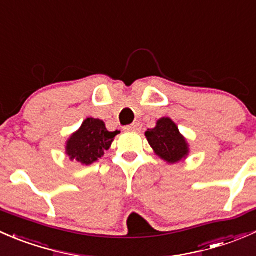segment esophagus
<instances>
[{
    "mask_svg": "<svg viewBox=\"0 0 256 256\" xmlns=\"http://www.w3.org/2000/svg\"><path fill=\"white\" fill-rule=\"evenodd\" d=\"M141 128V125L138 122H134L132 125H128L126 128H124V130L126 131H138Z\"/></svg>",
    "mask_w": 256,
    "mask_h": 256,
    "instance_id": "1",
    "label": "esophagus"
}]
</instances>
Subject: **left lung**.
<instances>
[{
  "instance_id": "obj_1",
  "label": "left lung",
  "mask_w": 256,
  "mask_h": 256,
  "mask_svg": "<svg viewBox=\"0 0 256 256\" xmlns=\"http://www.w3.org/2000/svg\"><path fill=\"white\" fill-rule=\"evenodd\" d=\"M144 135L154 154L167 164H177L188 156L187 141L170 118H160L156 128H148Z\"/></svg>"
}]
</instances>
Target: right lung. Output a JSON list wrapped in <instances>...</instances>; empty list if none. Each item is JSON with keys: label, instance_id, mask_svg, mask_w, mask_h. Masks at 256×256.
<instances>
[{"label": "right lung", "instance_id": "right-lung-1", "mask_svg": "<svg viewBox=\"0 0 256 256\" xmlns=\"http://www.w3.org/2000/svg\"><path fill=\"white\" fill-rule=\"evenodd\" d=\"M118 132L120 131H108L104 121L99 118H88L66 141V154L69 158L82 164H92L104 156V152L110 148L114 138Z\"/></svg>", "mask_w": 256, "mask_h": 256}]
</instances>
